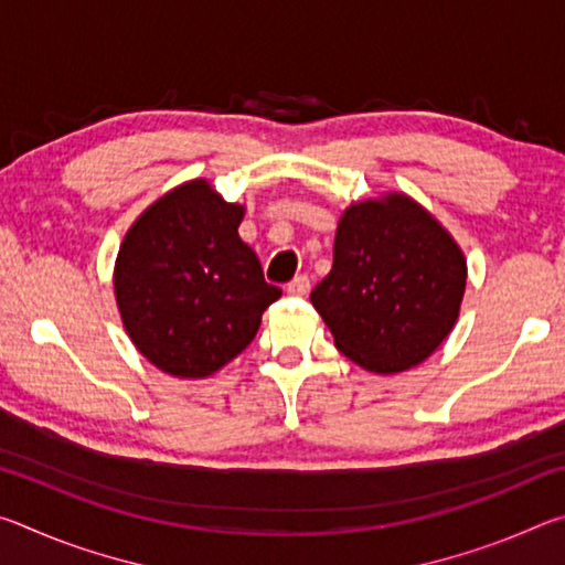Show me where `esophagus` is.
Masks as SVG:
<instances>
[{
    "label": "esophagus",
    "instance_id": "obj_1",
    "mask_svg": "<svg viewBox=\"0 0 565 565\" xmlns=\"http://www.w3.org/2000/svg\"><path fill=\"white\" fill-rule=\"evenodd\" d=\"M309 289H311L309 276H294L289 286H286V291H289L291 296H303V294H309Z\"/></svg>",
    "mask_w": 565,
    "mask_h": 565
}]
</instances>
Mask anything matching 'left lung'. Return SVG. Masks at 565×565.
I'll list each match as a JSON object with an SVG mask.
<instances>
[{
	"label": "left lung",
	"mask_w": 565,
	"mask_h": 565,
	"mask_svg": "<svg viewBox=\"0 0 565 565\" xmlns=\"http://www.w3.org/2000/svg\"><path fill=\"white\" fill-rule=\"evenodd\" d=\"M466 256L441 222L401 191L341 214L333 266L311 291L337 349L374 374L424 363L456 327Z\"/></svg>",
	"instance_id": "8db88e82"
}]
</instances>
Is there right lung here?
Instances as JSON below:
<instances>
[{
	"instance_id": "obj_1",
	"label": "right lung",
	"mask_w": 565,
	"mask_h": 565,
	"mask_svg": "<svg viewBox=\"0 0 565 565\" xmlns=\"http://www.w3.org/2000/svg\"><path fill=\"white\" fill-rule=\"evenodd\" d=\"M244 206L206 179L167 191L129 226L114 296L137 351L177 379H206L254 341L281 296L242 242Z\"/></svg>"
}]
</instances>
